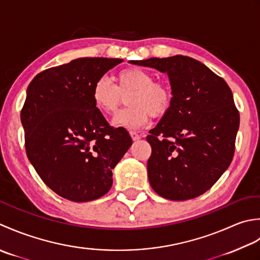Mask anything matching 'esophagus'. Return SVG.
<instances>
[{
	"mask_svg": "<svg viewBox=\"0 0 260 260\" xmlns=\"http://www.w3.org/2000/svg\"><path fill=\"white\" fill-rule=\"evenodd\" d=\"M130 136H131V138H132V140L134 141H137V140H139L140 138H141V136L140 135H138L137 132H135V131H130Z\"/></svg>",
	"mask_w": 260,
	"mask_h": 260,
	"instance_id": "esophagus-1",
	"label": "esophagus"
}]
</instances>
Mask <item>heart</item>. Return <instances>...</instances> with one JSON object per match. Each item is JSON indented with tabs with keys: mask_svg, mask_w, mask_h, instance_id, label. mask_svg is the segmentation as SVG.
Wrapping results in <instances>:
<instances>
[{
	"mask_svg": "<svg viewBox=\"0 0 260 260\" xmlns=\"http://www.w3.org/2000/svg\"><path fill=\"white\" fill-rule=\"evenodd\" d=\"M128 94L126 103L130 107L114 115L113 124L116 126L141 128L148 123L150 115L160 118L172 107L171 88L161 82H155L152 74L142 68L122 70L118 75V84L108 76H101L94 83L92 92L95 105L107 114L114 113Z\"/></svg>",
	"mask_w": 260,
	"mask_h": 260,
	"instance_id": "1",
	"label": "heart"
}]
</instances>
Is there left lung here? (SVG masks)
I'll return each instance as SVG.
<instances>
[{
  "mask_svg": "<svg viewBox=\"0 0 260 260\" xmlns=\"http://www.w3.org/2000/svg\"><path fill=\"white\" fill-rule=\"evenodd\" d=\"M167 73L171 110L149 131L147 162L152 189L167 200L185 201L210 189L230 166L240 115L222 77L187 56L131 60Z\"/></svg>",
  "mask_w": 260,
  "mask_h": 260,
  "instance_id": "left-lung-1",
  "label": "left lung"
}]
</instances>
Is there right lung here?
<instances>
[{
	"label": "right lung",
	"instance_id": "right-lung-1",
	"mask_svg": "<svg viewBox=\"0 0 260 260\" xmlns=\"http://www.w3.org/2000/svg\"><path fill=\"white\" fill-rule=\"evenodd\" d=\"M119 58L85 57L39 73L21 110L25 151L44 183L59 197L88 202L112 186V169L132 145L95 105L94 83Z\"/></svg>",
	"mask_w": 260,
	"mask_h": 260
}]
</instances>
